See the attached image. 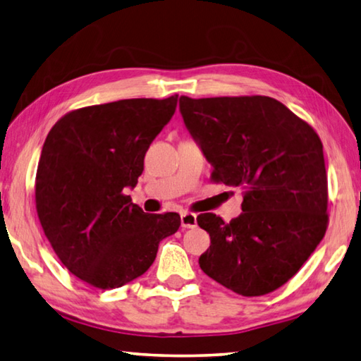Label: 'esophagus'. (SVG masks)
Here are the masks:
<instances>
[{
	"mask_svg": "<svg viewBox=\"0 0 361 361\" xmlns=\"http://www.w3.org/2000/svg\"><path fill=\"white\" fill-rule=\"evenodd\" d=\"M181 227L183 228H195L197 227V216L192 213H181Z\"/></svg>",
	"mask_w": 361,
	"mask_h": 361,
	"instance_id": "34e87169",
	"label": "esophagus"
}]
</instances>
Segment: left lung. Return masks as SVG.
Segmentation results:
<instances>
[{"instance_id": "8db88e82", "label": "left lung", "mask_w": 361, "mask_h": 361, "mask_svg": "<svg viewBox=\"0 0 361 361\" xmlns=\"http://www.w3.org/2000/svg\"><path fill=\"white\" fill-rule=\"evenodd\" d=\"M211 181L243 189V213L197 217L211 238L202 271L233 293L269 294L299 272L329 225L327 172L313 126L271 97H180Z\"/></svg>"}]
</instances>
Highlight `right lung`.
Masks as SVG:
<instances>
[{
    "label": "right lung",
    "instance_id": "1",
    "mask_svg": "<svg viewBox=\"0 0 361 361\" xmlns=\"http://www.w3.org/2000/svg\"><path fill=\"white\" fill-rule=\"evenodd\" d=\"M178 95L131 98L67 112L49 130L35 175V209L61 263L90 286L112 289L153 264L176 213L147 214L131 203L148 147Z\"/></svg>",
    "mask_w": 361,
    "mask_h": 361
}]
</instances>
